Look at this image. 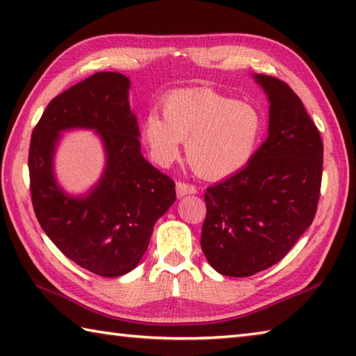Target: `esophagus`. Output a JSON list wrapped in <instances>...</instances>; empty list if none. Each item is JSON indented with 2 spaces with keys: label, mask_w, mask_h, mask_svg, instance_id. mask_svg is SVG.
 Masks as SVG:
<instances>
[{
  "label": "esophagus",
  "mask_w": 356,
  "mask_h": 356,
  "mask_svg": "<svg viewBox=\"0 0 356 356\" xmlns=\"http://www.w3.org/2000/svg\"><path fill=\"white\" fill-rule=\"evenodd\" d=\"M197 193V188L194 185H190L186 182H177L176 184V194L177 197H185L188 194H196Z\"/></svg>",
  "instance_id": "1"
}]
</instances>
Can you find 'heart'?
I'll use <instances>...</instances> for the list:
<instances>
[{
    "label": "heart",
    "instance_id": "obj_1",
    "mask_svg": "<svg viewBox=\"0 0 356 356\" xmlns=\"http://www.w3.org/2000/svg\"><path fill=\"white\" fill-rule=\"evenodd\" d=\"M266 120L254 104L208 88L179 89L163 100V118L149 113L142 137L151 157L170 166L186 140V159L208 180L233 176L245 168L259 148Z\"/></svg>",
    "mask_w": 356,
    "mask_h": 356
}]
</instances>
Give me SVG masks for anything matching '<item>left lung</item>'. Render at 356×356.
<instances>
[{"label":"left lung","instance_id":"1","mask_svg":"<svg viewBox=\"0 0 356 356\" xmlns=\"http://www.w3.org/2000/svg\"><path fill=\"white\" fill-rule=\"evenodd\" d=\"M253 79L270 103L267 140L205 193L202 252L232 277L259 273L290 252L315 218L323 177V140L301 99L275 76Z\"/></svg>","mask_w":356,"mask_h":356}]
</instances>
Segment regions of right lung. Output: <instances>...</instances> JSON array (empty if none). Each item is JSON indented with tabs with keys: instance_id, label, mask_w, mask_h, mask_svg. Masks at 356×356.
<instances>
[{
	"instance_id": "1",
	"label": "right lung",
	"mask_w": 356,
	"mask_h": 356,
	"mask_svg": "<svg viewBox=\"0 0 356 356\" xmlns=\"http://www.w3.org/2000/svg\"><path fill=\"white\" fill-rule=\"evenodd\" d=\"M131 81L97 72L47 104L29 148L32 205L41 228L76 266L104 277L134 270L159 218L176 200V185L140 151L137 117L129 106ZM89 129L105 149L102 176L85 195L66 193L53 170L60 132Z\"/></svg>"
}]
</instances>
